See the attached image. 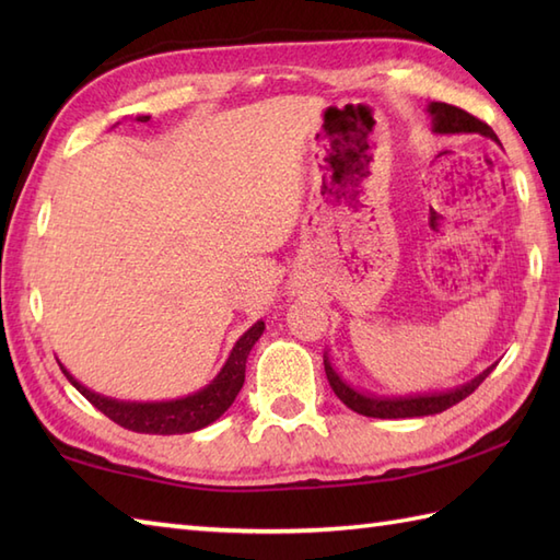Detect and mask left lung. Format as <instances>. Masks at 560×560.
I'll return each mask as SVG.
<instances>
[{
	"label": "left lung",
	"mask_w": 560,
	"mask_h": 560,
	"mask_svg": "<svg viewBox=\"0 0 560 560\" xmlns=\"http://www.w3.org/2000/svg\"><path fill=\"white\" fill-rule=\"evenodd\" d=\"M428 113L433 115V129L440 135H459V132H471V135H483L498 141L493 129L486 125L479 117H474L471 113L457 108V105L450 103H431ZM495 365H491L489 371H483L479 377H474L471 383L462 385L452 392H445V395H425V397H409V399H377V397H365L361 392L351 389L343 380L335 373V368L325 361V371L327 380L335 395L347 404V407L355 413L363 416H373V419H413V416H431L440 413L450 407H455L457 401L467 399L474 389H477L486 377L491 375Z\"/></svg>",
	"instance_id": "obj_1"
}]
</instances>
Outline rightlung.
I'll list each match as a JSON object with an SVG mask.
<instances>
[{
  "instance_id": "1",
  "label": "right lung",
  "mask_w": 560,
  "mask_h": 560,
  "mask_svg": "<svg viewBox=\"0 0 560 560\" xmlns=\"http://www.w3.org/2000/svg\"><path fill=\"white\" fill-rule=\"evenodd\" d=\"M139 122H147L149 115L137 117ZM265 331V323H257L249 327L245 335L237 339L229 361L221 368V373L209 387L192 397L175 399V401H159V404H129V401H115L108 397H101L96 392L86 389L71 377L62 365V373L74 385L83 397H86L93 407L108 416L117 425L127 428L135 433H153V435H175V433H192L213 423L219 416L235 401L237 392L245 383V361L249 349Z\"/></svg>"
}]
</instances>
